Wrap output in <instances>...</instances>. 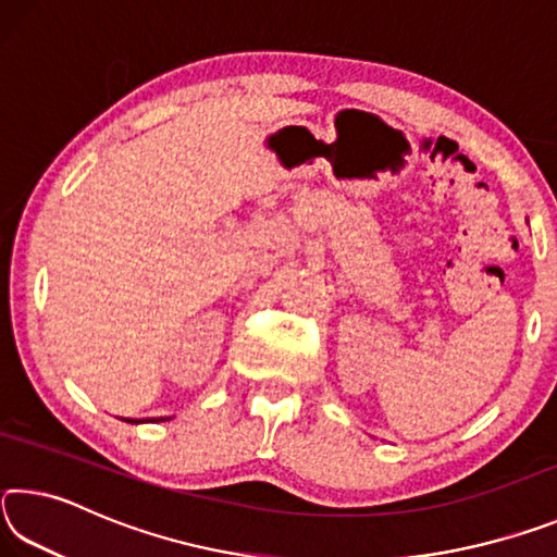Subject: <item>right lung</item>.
I'll use <instances>...</instances> for the list:
<instances>
[{"label":"right lung","instance_id":"obj_1","mask_svg":"<svg viewBox=\"0 0 557 557\" xmlns=\"http://www.w3.org/2000/svg\"><path fill=\"white\" fill-rule=\"evenodd\" d=\"M127 422H137V420H127Z\"/></svg>","mask_w":557,"mask_h":557}]
</instances>
